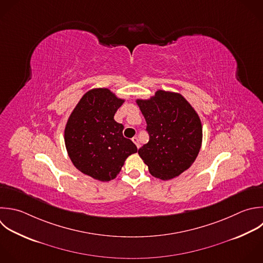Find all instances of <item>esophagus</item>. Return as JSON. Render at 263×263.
I'll return each instance as SVG.
<instances>
[{"label": "esophagus", "instance_id": "34e87169", "mask_svg": "<svg viewBox=\"0 0 263 263\" xmlns=\"http://www.w3.org/2000/svg\"><path fill=\"white\" fill-rule=\"evenodd\" d=\"M132 140H133V142H134V143L136 144V146H137L138 148H140V143H139V139H138L137 137H134V138H133Z\"/></svg>", "mask_w": 263, "mask_h": 263}]
</instances>
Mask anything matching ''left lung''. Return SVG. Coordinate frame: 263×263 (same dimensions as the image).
<instances>
[{"instance_id": "left-lung-1", "label": "left lung", "mask_w": 263, "mask_h": 263, "mask_svg": "<svg viewBox=\"0 0 263 263\" xmlns=\"http://www.w3.org/2000/svg\"><path fill=\"white\" fill-rule=\"evenodd\" d=\"M136 102L149 134V142L139 149V155L153 177H178L191 166L200 150L202 126L197 113L177 92L157 90L149 100Z\"/></svg>"}]
</instances>
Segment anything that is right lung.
<instances>
[{
    "instance_id": "add662e5",
    "label": "right lung",
    "mask_w": 263,
    "mask_h": 263,
    "mask_svg": "<svg viewBox=\"0 0 263 263\" xmlns=\"http://www.w3.org/2000/svg\"><path fill=\"white\" fill-rule=\"evenodd\" d=\"M123 103L108 88H93L81 98L66 124L65 144L73 164L96 180L115 179L125 159L138 151L123 137L124 126L114 120Z\"/></svg>"
}]
</instances>
